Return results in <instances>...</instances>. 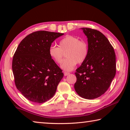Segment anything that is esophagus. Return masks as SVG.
I'll return each mask as SVG.
<instances>
[{"instance_id":"34e87169","label":"esophagus","mask_w":130,"mask_h":130,"mask_svg":"<svg viewBox=\"0 0 130 130\" xmlns=\"http://www.w3.org/2000/svg\"><path fill=\"white\" fill-rule=\"evenodd\" d=\"M63 74H64V76H68L69 75V74H70L69 72H65L64 73H63Z\"/></svg>"}]
</instances>
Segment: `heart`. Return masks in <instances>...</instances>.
I'll use <instances>...</instances> for the list:
<instances>
[{"mask_svg":"<svg viewBox=\"0 0 130 130\" xmlns=\"http://www.w3.org/2000/svg\"><path fill=\"white\" fill-rule=\"evenodd\" d=\"M65 52L67 58L61 64V68L65 71H70L75 68L77 63L84 62L88 55V46L84 41L72 36H66L58 42V47L51 46L49 49V55L53 60L60 63L63 53Z\"/></svg>","mask_w":130,"mask_h":130,"instance_id":"1","label":"heart"}]
</instances>
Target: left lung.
<instances>
[{
  "mask_svg": "<svg viewBox=\"0 0 130 130\" xmlns=\"http://www.w3.org/2000/svg\"><path fill=\"white\" fill-rule=\"evenodd\" d=\"M88 38V55L76 69L74 89L86 99L98 98L106 92L116 74V56L112 46L99 31L81 28Z\"/></svg>",
  "mask_w": 130,
  "mask_h": 130,
  "instance_id": "8db88e82",
  "label": "left lung"
}]
</instances>
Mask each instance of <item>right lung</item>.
<instances>
[{"label":"right lung","mask_w":130,"mask_h":130,"mask_svg":"<svg viewBox=\"0 0 130 130\" xmlns=\"http://www.w3.org/2000/svg\"><path fill=\"white\" fill-rule=\"evenodd\" d=\"M63 33L38 31L21 42L12 59L17 88L31 102L42 103L56 93L63 74L50 58L49 49Z\"/></svg>","instance_id":"obj_1"}]
</instances>
